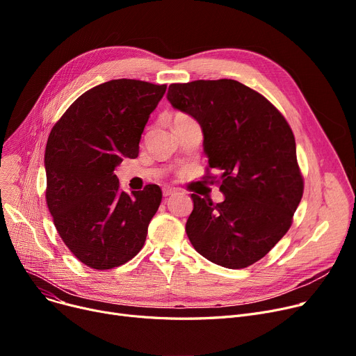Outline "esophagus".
<instances>
[{
  "mask_svg": "<svg viewBox=\"0 0 356 356\" xmlns=\"http://www.w3.org/2000/svg\"><path fill=\"white\" fill-rule=\"evenodd\" d=\"M176 193V189L175 188H163V196L164 197H168Z\"/></svg>",
  "mask_w": 356,
  "mask_h": 356,
  "instance_id": "34e87169",
  "label": "esophagus"
}]
</instances>
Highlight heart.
<instances>
[{"label": "heart", "mask_w": 356, "mask_h": 356, "mask_svg": "<svg viewBox=\"0 0 356 356\" xmlns=\"http://www.w3.org/2000/svg\"><path fill=\"white\" fill-rule=\"evenodd\" d=\"M180 118H189V117H186V115H183V114H177V115L175 117V120H180Z\"/></svg>", "instance_id": "heart-1"}]
</instances>
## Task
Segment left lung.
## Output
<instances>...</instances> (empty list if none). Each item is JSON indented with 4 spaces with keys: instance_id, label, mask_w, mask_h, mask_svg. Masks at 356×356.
Segmentation results:
<instances>
[{
    "instance_id": "left-lung-1",
    "label": "left lung",
    "mask_w": 356,
    "mask_h": 356,
    "mask_svg": "<svg viewBox=\"0 0 356 356\" xmlns=\"http://www.w3.org/2000/svg\"><path fill=\"white\" fill-rule=\"evenodd\" d=\"M167 99L195 118L223 202L192 193L186 222L193 248L225 268L263 258L291 225L303 196L293 131L261 93L232 79L172 83Z\"/></svg>"
}]
</instances>
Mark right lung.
<instances>
[{
	"label": "right lung",
	"mask_w": 356,
	"mask_h": 356,
	"mask_svg": "<svg viewBox=\"0 0 356 356\" xmlns=\"http://www.w3.org/2000/svg\"><path fill=\"white\" fill-rule=\"evenodd\" d=\"M165 85L112 79L86 90L54 124L46 144V200L65 245L85 266L109 270L143 248L161 189L120 191L114 175L136 159Z\"/></svg>",
	"instance_id": "right-lung-1"
}]
</instances>
